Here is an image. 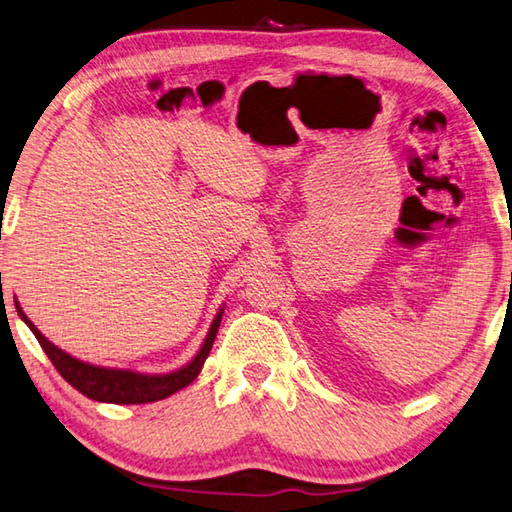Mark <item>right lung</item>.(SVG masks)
<instances>
[{
    "mask_svg": "<svg viewBox=\"0 0 512 512\" xmlns=\"http://www.w3.org/2000/svg\"><path fill=\"white\" fill-rule=\"evenodd\" d=\"M17 313L28 324V328L33 330L39 346L44 348V353L48 355L50 364L57 368V373L88 399L106 402V404H150V402H159V399H166L168 395H173L177 390L188 386L199 375V370H202L210 348H213L219 322H222V310H219L213 326H210L208 335L204 339L202 350H199L188 366L168 375H139V373H133V370L99 368L93 364L79 362V359L70 357L68 353H64V350H59L55 344H50L48 339L33 326V322H30V319L22 313L19 304H17Z\"/></svg>",
    "mask_w": 512,
    "mask_h": 512,
    "instance_id": "right-lung-1",
    "label": "right lung"
}]
</instances>
